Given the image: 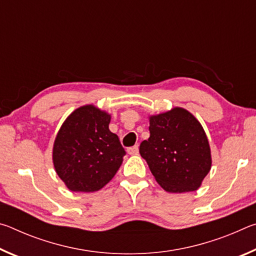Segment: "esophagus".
Wrapping results in <instances>:
<instances>
[{"label": "esophagus", "instance_id": "34e87169", "mask_svg": "<svg viewBox=\"0 0 256 256\" xmlns=\"http://www.w3.org/2000/svg\"><path fill=\"white\" fill-rule=\"evenodd\" d=\"M128 154H131V156H136L138 154V146H131V148L128 149Z\"/></svg>", "mask_w": 256, "mask_h": 256}]
</instances>
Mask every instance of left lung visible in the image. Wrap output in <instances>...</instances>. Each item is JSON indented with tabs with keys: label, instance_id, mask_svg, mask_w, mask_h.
Masks as SVG:
<instances>
[{
	"label": "left lung",
	"instance_id": "left-lung-1",
	"mask_svg": "<svg viewBox=\"0 0 256 256\" xmlns=\"http://www.w3.org/2000/svg\"><path fill=\"white\" fill-rule=\"evenodd\" d=\"M150 136L140 144L157 183L170 193L193 192L211 170V150L201 123L182 107L149 116Z\"/></svg>",
	"mask_w": 256,
	"mask_h": 256
}]
</instances>
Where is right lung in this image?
Wrapping results in <instances>:
<instances>
[{
  "mask_svg": "<svg viewBox=\"0 0 256 256\" xmlns=\"http://www.w3.org/2000/svg\"><path fill=\"white\" fill-rule=\"evenodd\" d=\"M110 114L94 105L73 110L56 134L53 164L72 192H96L118 172L125 151L110 131Z\"/></svg>",
  "mask_w": 256,
  "mask_h": 256,
  "instance_id": "obj_1",
  "label": "right lung"
}]
</instances>
